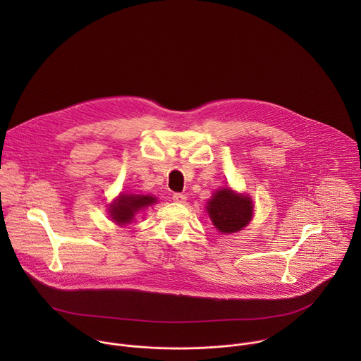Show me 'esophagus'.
<instances>
[{
    "label": "esophagus",
    "mask_w": 361,
    "mask_h": 361,
    "mask_svg": "<svg viewBox=\"0 0 361 361\" xmlns=\"http://www.w3.org/2000/svg\"><path fill=\"white\" fill-rule=\"evenodd\" d=\"M185 194H181V192H176V194H173V201H176V202H184L185 201Z\"/></svg>",
    "instance_id": "34e87169"
}]
</instances>
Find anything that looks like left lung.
<instances>
[{"instance_id":"left-lung-1","label":"left lung","mask_w":361,"mask_h":361,"mask_svg":"<svg viewBox=\"0 0 361 361\" xmlns=\"http://www.w3.org/2000/svg\"><path fill=\"white\" fill-rule=\"evenodd\" d=\"M207 213L219 231L235 233L251 220L252 202L248 197L235 194L230 188L214 192L209 201Z\"/></svg>"}]
</instances>
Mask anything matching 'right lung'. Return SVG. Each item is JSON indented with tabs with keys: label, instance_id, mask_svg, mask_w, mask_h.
I'll return each instance as SVG.
<instances>
[{
	"label": "right lung",
	"instance_id": "right-lung-1",
	"mask_svg": "<svg viewBox=\"0 0 361 361\" xmlns=\"http://www.w3.org/2000/svg\"><path fill=\"white\" fill-rule=\"evenodd\" d=\"M156 202V197L152 195H138V194H123L118 197V200L111 204L110 207V216L117 224H126L130 223L134 217V214Z\"/></svg>",
	"mask_w": 361,
	"mask_h": 361
}]
</instances>
